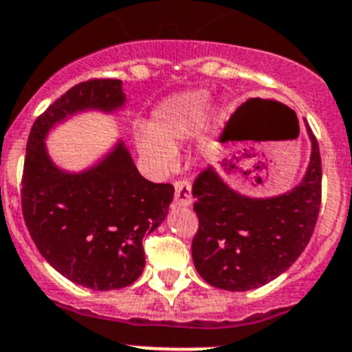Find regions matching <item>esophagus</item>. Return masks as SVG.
Instances as JSON below:
<instances>
[{
    "label": "esophagus",
    "instance_id": "esophagus-1",
    "mask_svg": "<svg viewBox=\"0 0 352 352\" xmlns=\"http://www.w3.org/2000/svg\"><path fill=\"white\" fill-rule=\"evenodd\" d=\"M175 203L179 206H189L192 203L191 182L187 179L175 180Z\"/></svg>",
    "mask_w": 352,
    "mask_h": 352
}]
</instances>
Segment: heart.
I'll return each instance as SVG.
<instances>
[{"instance_id":"1","label":"heart","mask_w":352,"mask_h":352,"mask_svg":"<svg viewBox=\"0 0 352 352\" xmlns=\"http://www.w3.org/2000/svg\"><path fill=\"white\" fill-rule=\"evenodd\" d=\"M206 95L191 91L168 98L156 107L151 130H139L135 142L147 163L157 170H168L175 160L180 140L195 135L203 123Z\"/></svg>"}]
</instances>
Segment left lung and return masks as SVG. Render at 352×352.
<instances>
[{
  "instance_id": "8db88e82",
  "label": "left lung",
  "mask_w": 352,
  "mask_h": 352,
  "mask_svg": "<svg viewBox=\"0 0 352 352\" xmlns=\"http://www.w3.org/2000/svg\"><path fill=\"white\" fill-rule=\"evenodd\" d=\"M313 140L309 168L288 195L252 199L229 189L212 168L192 184L198 231L192 261L203 280L215 288L245 292L287 271L304 252L316 228L321 206V156Z\"/></svg>"
}]
</instances>
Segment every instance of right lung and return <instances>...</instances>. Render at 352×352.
Instances as JSON below:
<instances>
[{"label":"right lung","instance_id":"right-lung-1","mask_svg":"<svg viewBox=\"0 0 352 352\" xmlns=\"http://www.w3.org/2000/svg\"><path fill=\"white\" fill-rule=\"evenodd\" d=\"M123 100L120 80L78 83L36 118L25 147L21 199L29 234L48 264L91 290H118L142 274V239L165 221L175 189L144 179L123 144L88 172L64 173L43 139L67 114L113 111Z\"/></svg>","mask_w":352,"mask_h":352}]
</instances>
